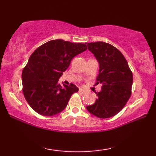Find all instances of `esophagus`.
<instances>
[{
  "instance_id": "1",
  "label": "esophagus",
  "mask_w": 156,
  "mask_h": 156,
  "mask_svg": "<svg viewBox=\"0 0 156 156\" xmlns=\"http://www.w3.org/2000/svg\"><path fill=\"white\" fill-rule=\"evenodd\" d=\"M79 92H80V94H84L85 93V91L83 89L80 88L79 89Z\"/></svg>"
}]
</instances>
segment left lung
<instances>
[{"instance_id":"1","label":"left lung","mask_w":156,"mask_h":156,"mask_svg":"<svg viewBox=\"0 0 156 156\" xmlns=\"http://www.w3.org/2000/svg\"><path fill=\"white\" fill-rule=\"evenodd\" d=\"M99 65L97 83L102 85L96 92L95 103L87 106L89 113L101 119L110 118L122 110L131 94L133 74L126 59L118 49L104 42L87 43Z\"/></svg>"}]
</instances>
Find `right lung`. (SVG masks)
I'll return each mask as SVG.
<instances>
[{"mask_svg":"<svg viewBox=\"0 0 156 156\" xmlns=\"http://www.w3.org/2000/svg\"><path fill=\"white\" fill-rule=\"evenodd\" d=\"M87 49L86 43L53 40L34 51L22 72L23 94L34 111L50 116L65 109L79 89L73 84L62 87L59 79L73 57Z\"/></svg>","mask_w":156,"mask_h":156,"instance_id":"add662e5","label":"right lung"}]
</instances>
